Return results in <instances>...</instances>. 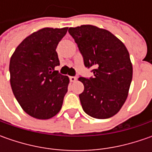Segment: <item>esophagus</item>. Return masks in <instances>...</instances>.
Returning <instances> with one entry per match:
<instances>
[{
  "mask_svg": "<svg viewBox=\"0 0 152 152\" xmlns=\"http://www.w3.org/2000/svg\"><path fill=\"white\" fill-rule=\"evenodd\" d=\"M69 79H70L71 82H75L77 80V78L76 77H73V76H71V77H69Z\"/></svg>",
  "mask_w": 152,
  "mask_h": 152,
  "instance_id": "obj_1",
  "label": "esophagus"
}]
</instances>
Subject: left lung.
I'll list each match as a JSON object with an SVG mask.
<instances>
[{"mask_svg":"<svg viewBox=\"0 0 152 152\" xmlns=\"http://www.w3.org/2000/svg\"><path fill=\"white\" fill-rule=\"evenodd\" d=\"M86 67L94 76L79 77L85 86L79 95L83 110L95 118L117 114L128 97L133 77L129 53L124 44L110 31L94 25L69 28Z\"/></svg>","mask_w":152,"mask_h":152,"instance_id":"left-lung-1","label":"left lung"}]
</instances>
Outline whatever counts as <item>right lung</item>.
Wrapping results in <instances>:
<instances>
[{
  "instance_id": "obj_1",
  "label": "right lung",
  "mask_w": 152,
  "mask_h": 152,
  "mask_svg": "<svg viewBox=\"0 0 152 152\" xmlns=\"http://www.w3.org/2000/svg\"><path fill=\"white\" fill-rule=\"evenodd\" d=\"M67 28H44L24 39L10 59V84L23 110L34 118L49 119L61 110L69 78L55 70L56 51Z\"/></svg>"
}]
</instances>
